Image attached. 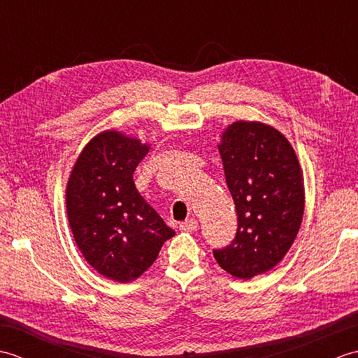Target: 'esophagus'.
I'll use <instances>...</instances> for the list:
<instances>
[{
	"label": "esophagus",
	"instance_id": "34e87169",
	"mask_svg": "<svg viewBox=\"0 0 358 358\" xmlns=\"http://www.w3.org/2000/svg\"><path fill=\"white\" fill-rule=\"evenodd\" d=\"M196 227H199V223H196L195 218H189L186 222L180 223V231L181 232H187V234H192L196 231Z\"/></svg>",
	"mask_w": 358,
	"mask_h": 358
}]
</instances>
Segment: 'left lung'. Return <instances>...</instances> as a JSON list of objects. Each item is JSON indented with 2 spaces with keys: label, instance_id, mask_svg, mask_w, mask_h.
I'll return each instance as SVG.
<instances>
[{
  "label": "left lung",
  "instance_id": "obj_1",
  "mask_svg": "<svg viewBox=\"0 0 358 358\" xmlns=\"http://www.w3.org/2000/svg\"><path fill=\"white\" fill-rule=\"evenodd\" d=\"M238 227L229 246L214 249L227 273L249 280L277 266L299 234L305 183L291 143L260 121H235L218 144Z\"/></svg>",
  "mask_w": 358,
  "mask_h": 358
}]
</instances>
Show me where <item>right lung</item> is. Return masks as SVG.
Masks as SVG:
<instances>
[{"instance_id": "right-lung-1", "label": "right lung", "mask_w": 358, "mask_h": 358, "mask_svg": "<svg viewBox=\"0 0 358 358\" xmlns=\"http://www.w3.org/2000/svg\"><path fill=\"white\" fill-rule=\"evenodd\" d=\"M149 149L117 131L98 134L81 150L66 187L67 218L83 257L120 283L148 271L175 235L134 183Z\"/></svg>"}]
</instances>
